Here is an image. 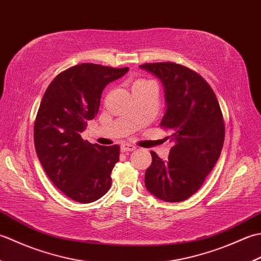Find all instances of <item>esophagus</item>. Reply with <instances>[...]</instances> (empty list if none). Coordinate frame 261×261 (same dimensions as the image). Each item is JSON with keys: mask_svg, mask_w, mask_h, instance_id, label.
Returning a JSON list of instances; mask_svg holds the SVG:
<instances>
[{"mask_svg": "<svg viewBox=\"0 0 261 261\" xmlns=\"http://www.w3.org/2000/svg\"><path fill=\"white\" fill-rule=\"evenodd\" d=\"M137 147L134 145H130V143H123L121 145V151L122 152H127V151H134L136 150Z\"/></svg>", "mask_w": 261, "mask_h": 261, "instance_id": "esophagus-1", "label": "esophagus"}]
</instances>
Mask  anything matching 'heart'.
Here are the masks:
<instances>
[{"label": "heart", "instance_id": "b5f03b06", "mask_svg": "<svg viewBox=\"0 0 261 261\" xmlns=\"http://www.w3.org/2000/svg\"><path fill=\"white\" fill-rule=\"evenodd\" d=\"M148 83H150V82H148V81H142V80L136 81V82L134 83V86H132V87H136V86H141V85H146V84H148Z\"/></svg>", "mask_w": 261, "mask_h": 261}]
</instances>
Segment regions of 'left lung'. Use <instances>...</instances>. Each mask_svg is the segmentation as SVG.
Returning <instances> with one entry per match:
<instances>
[{
    "label": "left lung",
    "mask_w": 261,
    "mask_h": 261,
    "mask_svg": "<svg viewBox=\"0 0 261 261\" xmlns=\"http://www.w3.org/2000/svg\"><path fill=\"white\" fill-rule=\"evenodd\" d=\"M162 82L166 113L160 125L171 129L168 160L151 151L146 188L165 202H181L196 193L222 151L224 121L212 88L201 75L175 63L143 64Z\"/></svg>",
    "instance_id": "left-lung-1"
}]
</instances>
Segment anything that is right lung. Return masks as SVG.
Here are the masks:
<instances>
[{"mask_svg":"<svg viewBox=\"0 0 261 261\" xmlns=\"http://www.w3.org/2000/svg\"><path fill=\"white\" fill-rule=\"evenodd\" d=\"M127 70L73 66L55 77L43 94L33 131L37 156L54 185L76 202L92 203L111 187L119 146L92 145L81 134L97 114L105 86Z\"/></svg>","mask_w":261,"mask_h":261,"instance_id":"obj_1","label":"right lung"}]
</instances>
